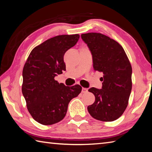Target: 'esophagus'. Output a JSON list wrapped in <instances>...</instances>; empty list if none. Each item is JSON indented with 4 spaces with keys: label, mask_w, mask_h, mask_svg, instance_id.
I'll use <instances>...</instances> for the list:
<instances>
[{
    "label": "esophagus",
    "mask_w": 152,
    "mask_h": 152,
    "mask_svg": "<svg viewBox=\"0 0 152 152\" xmlns=\"http://www.w3.org/2000/svg\"><path fill=\"white\" fill-rule=\"evenodd\" d=\"M87 91H88V89H87V88H82V93H85V92H86Z\"/></svg>",
    "instance_id": "1"
}]
</instances>
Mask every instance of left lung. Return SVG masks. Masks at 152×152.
<instances>
[{
    "label": "left lung",
    "instance_id": "left-lung-1",
    "mask_svg": "<svg viewBox=\"0 0 152 152\" xmlns=\"http://www.w3.org/2000/svg\"><path fill=\"white\" fill-rule=\"evenodd\" d=\"M92 56L94 71L103 74L101 89H88L95 101L88 107L91 116L102 121L119 118L127 107L132 88V68L124 50L119 43L99 33L81 35Z\"/></svg>",
    "mask_w": 152,
    "mask_h": 152
}]
</instances>
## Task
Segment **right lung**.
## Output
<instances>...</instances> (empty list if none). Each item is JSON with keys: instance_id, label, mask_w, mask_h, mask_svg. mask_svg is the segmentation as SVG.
<instances>
[{"instance_id": "add662e5", "label": "right lung", "mask_w": 152, "mask_h": 152, "mask_svg": "<svg viewBox=\"0 0 152 152\" xmlns=\"http://www.w3.org/2000/svg\"><path fill=\"white\" fill-rule=\"evenodd\" d=\"M79 37L75 34L50 38L33 49L25 64L22 93L31 115L41 124L53 125L62 120L69 102L81 92L78 84L66 86L54 79L66 70L64 56Z\"/></svg>"}]
</instances>
